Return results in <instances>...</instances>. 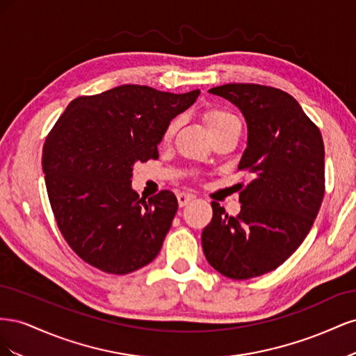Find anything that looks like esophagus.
Masks as SVG:
<instances>
[{"label":"esophagus","mask_w":356,"mask_h":356,"mask_svg":"<svg viewBox=\"0 0 356 356\" xmlns=\"http://www.w3.org/2000/svg\"><path fill=\"white\" fill-rule=\"evenodd\" d=\"M178 197V204L179 207H187V204L195 199V196L190 195V193H179V195L177 196Z\"/></svg>","instance_id":"obj_1"}]
</instances>
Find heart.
Returning a JSON list of instances; mask_svg holds the SVG:
<instances>
[{"label":"heart","instance_id":"1","mask_svg":"<svg viewBox=\"0 0 356 356\" xmlns=\"http://www.w3.org/2000/svg\"><path fill=\"white\" fill-rule=\"evenodd\" d=\"M203 118H204V122H207V126H208L211 134L215 132V131H218V129L224 127L225 124L238 120V118H236L232 113L225 111V110H220V108H211L208 111H204ZM178 126H179L178 120H172L168 124L166 131H165V136H163L165 141H169V139L175 135Z\"/></svg>","mask_w":356,"mask_h":356}]
</instances>
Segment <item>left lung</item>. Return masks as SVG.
I'll return each instance as SVG.
<instances>
[{"mask_svg": "<svg viewBox=\"0 0 356 356\" xmlns=\"http://www.w3.org/2000/svg\"><path fill=\"white\" fill-rule=\"evenodd\" d=\"M209 93L245 117L248 143L239 169H250L254 178L239 195L238 217L212 202L202 248L215 270L242 281L275 270L303 243L324 199V143L300 104L282 90L232 83Z\"/></svg>", "mask_w": 356, "mask_h": 356, "instance_id": "left-lung-1", "label": "left lung"}]
</instances>
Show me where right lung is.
I'll return each mask as SVG.
<instances>
[{
    "instance_id": "1",
    "label": "right lung",
    "mask_w": 356,
    "mask_h": 356,
    "mask_svg": "<svg viewBox=\"0 0 356 356\" xmlns=\"http://www.w3.org/2000/svg\"><path fill=\"white\" fill-rule=\"evenodd\" d=\"M200 90L122 84L67 106L42 148V174L58 227L81 260L126 275L152 263L178 211L169 190L139 199L136 161L157 157L168 124Z\"/></svg>"
}]
</instances>
